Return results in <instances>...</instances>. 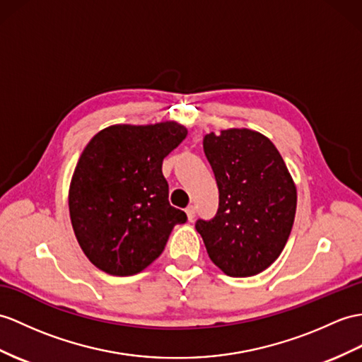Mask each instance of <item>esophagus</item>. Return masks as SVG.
Returning a JSON list of instances; mask_svg holds the SVG:
<instances>
[{
    "label": "esophagus",
    "mask_w": 362,
    "mask_h": 362,
    "mask_svg": "<svg viewBox=\"0 0 362 362\" xmlns=\"http://www.w3.org/2000/svg\"><path fill=\"white\" fill-rule=\"evenodd\" d=\"M186 215H187V219H189V221H192V219L195 218V207H193V206H189V207L186 209Z\"/></svg>",
    "instance_id": "obj_1"
}]
</instances>
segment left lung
Wrapping results in <instances>:
<instances>
[{
    "mask_svg": "<svg viewBox=\"0 0 362 362\" xmlns=\"http://www.w3.org/2000/svg\"><path fill=\"white\" fill-rule=\"evenodd\" d=\"M204 153L219 190L216 215L195 227L226 275L253 276L283 252L292 232L296 187L272 141L255 130L207 134Z\"/></svg>",
    "mask_w": 362,
    "mask_h": 362,
    "instance_id": "1",
    "label": "left lung"
}]
</instances>
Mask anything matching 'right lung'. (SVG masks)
Listing matches in <instances>:
<instances>
[{
	"instance_id": "1",
	"label": "right lung",
	"mask_w": 362,
	"mask_h": 362,
	"mask_svg": "<svg viewBox=\"0 0 362 362\" xmlns=\"http://www.w3.org/2000/svg\"><path fill=\"white\" fill-rule=\"evenodd\" d=\"M187 136L175 121L110 126L86 146L69 189L70 221L93 266L115 276L144 270L172 228L187 221L169 202L163 160Z\"/></svg>"
}]
</instances>
